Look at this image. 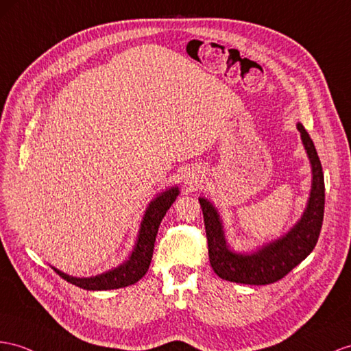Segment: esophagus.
Segmentation results:
<instances>
[{
	"label": "esophagus",
	"instance_id": "34e87169",
	"mask_svg": "<svg viewBox=\"0 0 351 351\" xmlns=\"http://www.w3.org/2000/svg\"><path fill=\"white\" fill-rule=\"evenodd\" d=\"M201 182V177H199V174H196V173H191L189 171V174L186 176V183L187 184H191V186H196Z\"/></svg>",
	"mask_w": 351,
	"mask_h": 351
}]
</instances>
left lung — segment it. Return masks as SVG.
<instances>
[{"label": "left lung", "instance_id": "left-lung-1", "mask_svg": "<svg viewBox=\"0 0 351 351\" xmlns=\"http://www.w3.org/2000/svg\"><path fill=\"white\" fill-rule=\"evenodd\" d=\"M296 128L301 132L302 144L310 158L313 182L304 215L287 234L262 245L256 252L237 253L230 250L226 241L223 223L215 205L208 199L199 198L207 232L210 263L220 278L254 286L276 283L301 263L317 244L324 213L323 169L308 132L301 123H298Z\"/></svg>", "mask_w": 351, "mask_h": 351}]
</instances>
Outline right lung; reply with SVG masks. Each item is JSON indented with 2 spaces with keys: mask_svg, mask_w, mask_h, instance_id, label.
<instances>
[{
  "mask_svg": "<svg viewBox=\"0 0 351 351\" xmlns=\"http://www.w3.org/2000/svg\"><path fill=\"white\" fill-rule=\"evenodd\" d=\"M177 196L178 187H171V189L159 193L156 198L149 204V207L146 213H144V217L141 220L134 250L130 258H128V261L123 262L122 265H119L117 268L88 278L71 277L56 268L53 269L64 280H66L68 283H71L77 287H82L84 290H111L136 283V281L143 278V276L146 274L150 267L159 225Z\"/></svg>",
  "mask_w": 351,
  "mask_h": 351,
  "instance_id": "right-lung-1",
  "label": "right lung"
}]
</instances>
